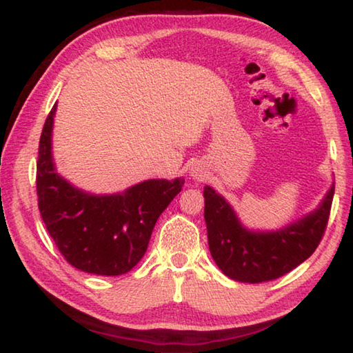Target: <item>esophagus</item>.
Here are the masks:
<instances>
[{
  "label": "esophagus",
  "mask_w": 353,
  "mask_h": 353,
  "mask_svg": "<svg viewBox=\"0 0 353 353\" xmlns=\"http://www.w3.org/2000/svg\"><path fill=\"white\" fill-rule=\"evenodd\" d=\"M191 176H193V179H202V172L199 170H193L191 171Z\"/></svg>",
  "instance_id": "34e87169"
}]
</instances>
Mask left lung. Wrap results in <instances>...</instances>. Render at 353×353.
I'll return each mask as SVG.
<instances>
[{"label":"left lung","mask_w":353,"mask_h":353,"mask_svg":"<svg viewBox=\"0 0 353 353\" xmlns=\"http://www.w3.org/2000/svg\"><path fill=\"white\" fill-rule=\"evenodd\" d=\"M334 185L319 207L276 232L248 230L223 196L204 188L208 248L227 277L243 283H261L285 276L312 255L324 236Z\"/></svg>","instance_id":"1"}]
</instances>
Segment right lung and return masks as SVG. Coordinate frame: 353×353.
<instances>
[{
	"instance_id": "add662e5",
	"label": "right lung",
	"mask_w": 353,
	"mask_h": 353,
	"mask_svg": "<svg viewBox=\"0 0 353 353\" xmlns=\"http://www.w3.org/2000/svg\"><path fill=\"white\" fill-rule=\"evenodd\" d=\"M57 104L48 115L39 143V210L63 259L83 272L121 276L145 255L155 223L181 193L183 179H151L123 193H85L56 172L51 152Z\"/></svg>"
}]
</instances>
